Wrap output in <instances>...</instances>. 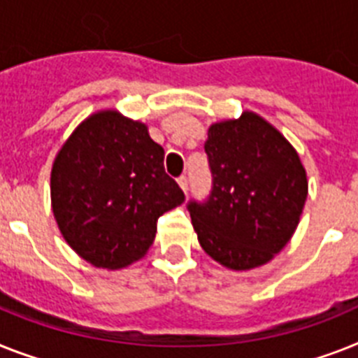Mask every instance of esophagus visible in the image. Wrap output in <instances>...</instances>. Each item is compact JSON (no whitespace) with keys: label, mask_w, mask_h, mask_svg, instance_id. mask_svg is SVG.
<instances>
[{"label":"esophagus","mask_w":358,"mask_h":358,"mask_svg":"<svg viewBox=\"0 0 358 358\" xmlns=\"http://www.w3.org/2000/svg\"><path fill=\"white\" fill-rule=\"evenodd\" d=\"M177 182H179V186H181L182 192H185V194H186V192H188V177L181 176V177H179V179H177Z\"/></svg>","instance_id":"esophagus-1"}]
</instances>
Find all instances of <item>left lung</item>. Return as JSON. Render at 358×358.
Segmentation results:
<instances>
[{"label": "left lung", "instance_id": "1", "mask_svg": "<svg viewBox=\"0 0 358 358\" xmlns=\"http://www.w3.org/2000/svg\"><path fill=\"white\" fill-rule=\"evenodd\" d=\"M208 199L190 201L192 225L212 259L232 271L265 265L289 243L307 199L296 150L252 111L215 122L205 143Z\"/></svg>", "mask_w": 358, "mask_h": 358}]
</instances>
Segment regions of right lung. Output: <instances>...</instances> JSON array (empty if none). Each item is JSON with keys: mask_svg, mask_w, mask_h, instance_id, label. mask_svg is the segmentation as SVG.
Segmentation results:
<instances>
[{"mask_svg": "<svg viewBox=\"0 0 358 358\" xmlns=\"http://www.w3.org/2000/svg\"><path fill=\"white\" fill-rule=\"evenodd\" d=\"M146 124L106 109L71 133L52 164V214L94 267L122 268L152 247L157 220L185 201Z\"/></svg>", "mask_w": 358, "mask_h": 358, "instance_id": "right-lung-1", "label": "right lung"}]
</instances>
